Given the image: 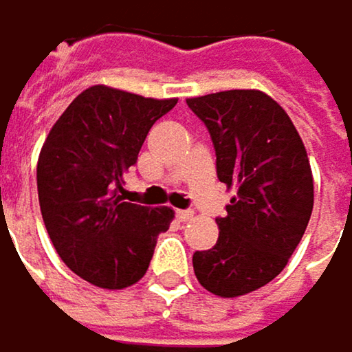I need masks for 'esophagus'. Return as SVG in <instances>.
Masks as SVG:
<instances>
[{"label":"esophagus","instance_id":"obj_1","mask_svg":"<svg viewBox=\"0 0 352 352\" xmlns=\"http://www.w3.org/2000/svg\"><path fill=\"white\" fill-rule=\"evenodd\" d=\"M176 217H178V221H190V219L195 217V211H190V209H180V211H176Z\"/></svg>","mask_w":352,"mask_h":352}]
</instances>
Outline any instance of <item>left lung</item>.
<instances>
[{
  "instance_id": "8db88e82",
  "label": "left lung",
  "mask_w": 352,
  "mask_h": 352,
  "mask_svg": "<svg viewBox=\"0 0 352 352\" xmlns=\"http://www.w3.org/2000/svg\"><path fill=\"white\" fill-rule=\"evenodd\" d=\"M205 122L217 178L236 188L217 217L219 238L195 252L199 283L219 297H240L270 283L301 242L314 178L305 145L289 114L261 89H228L186 100Z\"/></svg>"
}]
</instances>
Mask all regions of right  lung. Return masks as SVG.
<instances>
[{"mask_svg":"<svg viewBox=\"0 0 352 352\" xmlns=\"http://www.w3.org/2000/svg\"><path fill=\"white\" fill-rule=\"evenodd\" d=\"M176 98L91 86L53 124L38 155V203L49 238L78 276L102 289L137 283L155 240L174 219L170 207L126 203L124 174L157 118Z\"/></svg>","mask_w":352,"mask_h":352,"instance_id":"add662e5","label":"right lung"}]
</instances>
